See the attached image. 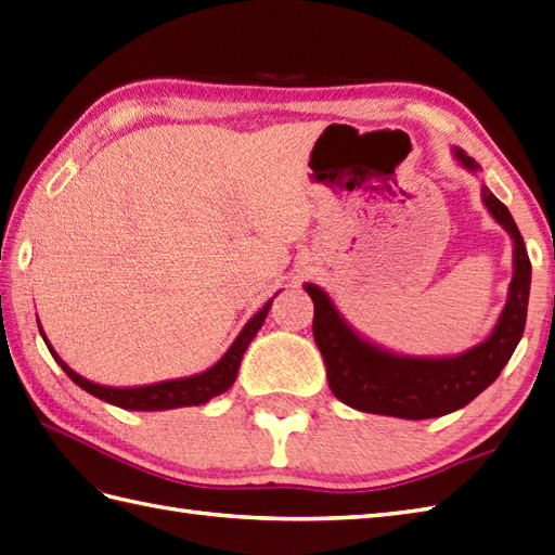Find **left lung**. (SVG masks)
Wrapping results in <instances>:
<instances>
[{
    "label": "left lung",
    "instance_id": "8db88e82",
    "mask_svg": "<svg viewBox=\"0 0 555 555\" xmlns=\"http://www.w3.org/2000/svg\"><path fill=\"white\" fill-rule=\"evenodd\" d=\"M452 153L468 172L478 175L482 170L461 149L454 146ZM482 203L513 241V279L492 333L466 352L447 357L392 352L362 336L338 312L324 288L305 283V291L314 302V340L324 357L331 392L340 402L366 414L423 421L463 409L499 378L522 338L532 264L508 208L485 184Z\"/></svg>",
    "mask_w": 555,
    "mask_h": 555
}]
</instances>
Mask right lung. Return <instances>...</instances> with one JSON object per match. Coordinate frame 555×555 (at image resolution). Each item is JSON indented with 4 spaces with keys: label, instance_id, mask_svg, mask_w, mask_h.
<instances>
[{
    "label": "right lung",
    "instance_id": "add662e5",
    "mask_svg": "<svg viewBox=\"0 0 555 555\" xmlns=\"http://www.w3.org/2000/svg\"><path fill=\"white\" fill-rule=\"evenodd\" d=\"M274 298H276V295H274ZM274 298L267 300L260 312H257L248 321V324L241 328L236 340L231 343V347L224 352V357L219 359L217 364H212L208 371L198 373V376H189V378L165 380V383H156V385H141V388H108V385H96L92 380L82 378L80 373H75L56 354L54 347L49 345L42 326H40V333H42V338L49 347L51 357H54L56 364L68 373V378L75 385H80V388L87 390L89 395L103 399V402H108L113 406H120V409H130V411H165V409H179V406H201L205 402H210L212 397L227 392L231 385H234V380L238 376L241 359H243V354H246L253 338L257 336V331L262 328L264 319L269 314V307H272ZM37 324H40V321H37Z\"/></svg>",
    "mask_w": 555,
    "mask_h": 555
}]
</instances>
